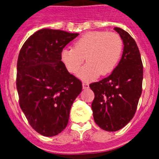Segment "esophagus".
I'll return each instance as SVG.
<instances>
[{"instance_id": "1", "label": "esophagus", "mask_w": 159, "mask_h": 159, "mask_svg": "<svg viewBox=\"0 0 159 159\" xmlns=\"http://www.w3.org/2000/svg\"><path fill=\"white\" fill-rule=\"evenodd\" d=\"M83 88L84 89H88V88H89V84L88 83H83Z\"/></svg>"}]
</instances>
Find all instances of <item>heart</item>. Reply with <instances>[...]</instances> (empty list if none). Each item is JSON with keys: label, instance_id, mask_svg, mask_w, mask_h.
Masks as SVG:
<instances>
[{"label": "heart", "instance_id": "1", "mask_svg": "<svg viewBox=\"0 0 159 159\" xmlns=\"http://www.w3.org/2000/svg\"><path fill=\"white\" fill-rule=\"evenodd\" d=\"M123 40L115 32L92 31L74 42V47L64 48L61 61L71 74H77L86 57L87 64L80 73L84 80H92L98 75H106L117 65L122 51Z\"/></svg>", "mask_w": 159, "mask_h": 159}]
</instances>
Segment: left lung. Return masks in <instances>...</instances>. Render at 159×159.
<instances>
[{
	"mask_svg": "<svg viewBox=\"0 0 159 159\" xmlns=\"http://www.w3.org/2000/svg\"><path fill=\"white\" fill-rule=\"evenodd\" d=\"M114 29L124 44L121 60L109 76L89 85L95 94L94 120L107 131L120 130L131 120L143 91V66L137 43L123 29Z\"/></svg>",
	"mask_w": 159,
	"mask_h": 159,
	"instance_id": "left-lung-1",
	"label": "left lung"
}]
</instances>
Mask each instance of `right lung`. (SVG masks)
Masks as SVG:
<instances>
[{"mask_svg": "<svg viewBox=\"0 0 159 159\" xmlns=\"http://www.w3.org/2000/svg\"><path fill=\"white\" fill-rule=\"evenodd\" d=\"M78 33L43 29L22 46L17 60L19 103L31 127L52 137L67 127L73 102L82 83L61 61V52Z\"/></svg>", "mask_w": 159, "mask_h": 159, "instance_id": "1", "label": "right lung"}]
</instances>
